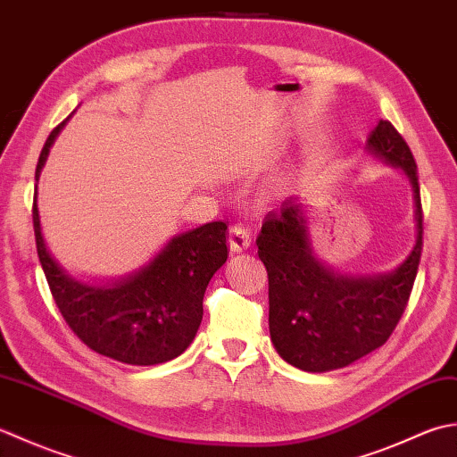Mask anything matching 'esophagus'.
I'll return each instance as SVG.
<instances>
[{
  "mask_svg": "<svg viewBox=\"0 0 457 457\" xmlns=\"http://www.w3.org/2000/svg\"><path fill=\"white\" fill-rule=\"evenodd\" d=\"M250 245H253L250 228L246 225H242V222L232 225L228 230V246L232 253H242V250H246Z\"/></svg>",
  "mask_w": 457,
  "mask_h": 457,
  "instance_id": "esophagus-1",
  "label": "esophagus"
}]
</instances>
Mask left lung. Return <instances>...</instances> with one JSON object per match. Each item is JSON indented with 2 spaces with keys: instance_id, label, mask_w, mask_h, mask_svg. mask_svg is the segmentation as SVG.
<instances>
[{
  "instance_id": "left-lung-1",
  "label": "left lung",
  "mask_w": 457,
  "mask_h": 457,
  "mask_svg": "<svg viewBox=\"0 0 457 457\" xmlns=\"http://www.w3.org/2000/svg\"><path fill=\"white\" fill-rule=\"evenodd\" d=\"M367 150L400 167L412 185L416 245L390 274L351 278L315 258L305 207L287 197L270 211L256 238L268 272L270 337L290 365L325 372L347 367L385 345L403 318L422 254V203L411 147L388 120L367 137Z\"/></svg>"
}]
</instances>
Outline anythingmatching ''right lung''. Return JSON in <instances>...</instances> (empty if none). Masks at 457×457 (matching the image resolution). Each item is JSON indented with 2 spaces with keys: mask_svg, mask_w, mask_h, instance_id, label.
Returning <instances> with one entry per match:
<instances>
[{
  "mask_svg": "<svg viewBox=\"0 0 457 457\" xmlns=\"http://www.w3.org/2000/svg\"><path fill=\"white\" fill-rule=\"evenodd\" d=\"M62 126L46 137L35 181ZM33 228L54 303L74 335L100 355L139 367L171 361L191 345L203 320L204 290L228 256L227 222L215 220L173 237L150 264L122 280L90 286L71 278L46 250L37 195Z\"/></svg>",
  "mask_w": 457,
  "mask_h": 457,
  "instance_id": "right-lung-1",
  "label": "right lung"
}]
</instances>
